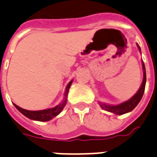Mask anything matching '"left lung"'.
I'll use <instances>...</instances> for the list:
<instances>
[{"label": "left lung", "mask_w": 157, "mask_h": 157, "mask_svg": "<svg viewBox=\"0 0 157 157\" xmlns=\"http://www.w3.org/2000/svg\"><path fill=\"white\" fill-rule=\"evenodd\" d=\"M138 47V50L141 52V48L139 47V45L137 44ZM143 80L141 85L140 88L138 89L135 95L133 96V98H130L129 100L126 101L124 102L121 103L120 105H111L105 104V103H101L99 102L100 106L102 108L103 110H105L109 111V112H112L115 115H123L125 113L130 112L137 106L139 101H141L142 98H143V93H144V90H145V86H146V81H147V78H146V69L144 63L143 62Z\"/></svg>", "instance_id": "left-lung-1"}]
</instances>
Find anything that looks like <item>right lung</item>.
<instances>
[{
  "label": "right lung",
  "instance_id": "obj_1",
  "mask_svg": "<svg viewBox=\"0 0 157 157\" xmlns=\"http://www.w3.org/2000/svg\"><path fill=\"white\" fill-rule=\"evenodd\" d=\"M72 82L73 80L68 83L67 87H66L65 92V98H64L63 102H61L59 105H56V106H55V107L42 110H28L19 107L15 104H14V105L16 107V109L19 110V112L22 113L23 115H25L26 117H28L30 120H37V121H48V120H52L54 117H56V115H59L63 110V108L65 107V104H66V100H67L68 92H69V90H70Z\"/></svg>",
  "mask_w": 157,
  "mask_h": 157
}]
</instances>
